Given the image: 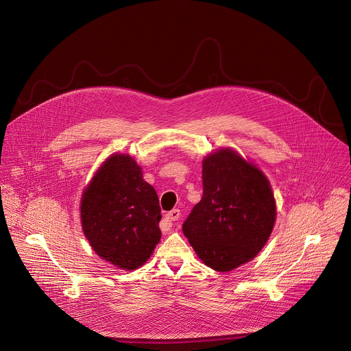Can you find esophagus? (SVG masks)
I'll return each instance as SVG.
<instances>
[{
  "mask_svg": "<svg viewBox=\"0 0 351 351\" xmlns=\"http://www.w3.org/2000/svg\"><path fill=\"white\" fill-rule=\"evenodd\" d=\"M165 218H167L168 221H178V219L180 218V210H178V208H173L172 211L167 213Z\"/></svg>",
  "mask_w": 351,
  "mask_h": 351,
  "instance_id": "34e87169",
  "label": "esophagus"
}]
</instances>
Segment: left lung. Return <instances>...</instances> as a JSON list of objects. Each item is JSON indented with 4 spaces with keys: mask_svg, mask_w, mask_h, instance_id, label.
<instances>
[{
    "mask_svg": "<svg viewBox=\"0 0 351 351\" xmlns=\"http://www.w3.org/2000/svg\"><path fill=\"white\" fill-rule=\"evenodd\" d=\"M276 218L267 176L232 148L203 161V197L183 222V233L207 267L228 272L253 260Z\"/></svg>",
    "mask_w": 351,
    "mask_h": 351,
    "instance_id": "left-lung-1",
    "label": "left lung"
}]
</instances>
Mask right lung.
<instances>
[{
  "label": "right lung",
  "instance_id": "add662e5",
  "mask_svg": "<svg viewBox=\"0 0 351 351\" xmlns=\"http://www.w3.org/2000/svg\"><path fill=\"white\" fill-rule=\"evenodd\" d=\"M82 228L94 252L121 269H136L161 239L157 191L128 154L99 167L82 195Z\"/></svg>",
  "mask_w": 351,
  "mask_h": 351
}]
</instances>
